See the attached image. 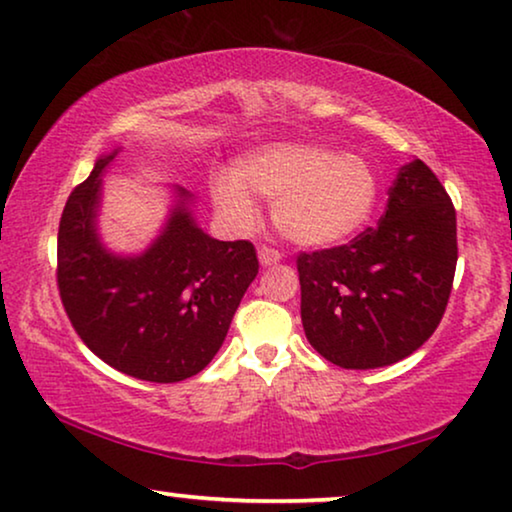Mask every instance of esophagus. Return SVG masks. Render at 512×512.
Masks as SVG:
<instances>
[{
	"label": "esophagus",
	"mask_w": 512,
	"mask_h": 512,
	"mask_svg": "<svg viewBox=\"0 0 512 512\" xmlns=\"http://www.w3.org/2000/svg\"><path fill=\"white\" fill-rule=\"evenodd\" d=\"M257 257H259V264L262 266H273V264H278L280 259H283V255L278 253L276 248H271V246H262L257 250Z\"/></svg>",
	"instance_id": "1"
}]
</instances>
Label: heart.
Masks as SVG:
<instances>
[{"instance_id":"b5f03b06","label":"heart","mask_w":512,"mask_h":512,"mask_svg":"<svg viewBox=\"0 0 512 512\" xmlns=\"http://www.w3.org/2000/svg\"><path fill=\"white\" fill-rule=\"evenodd\" d=\"M208 192L222 218L239 229L257 220L253 197L273 199L278 232L299 246L322 248L350 239L371 220L378 178L359 155L283 141L239 157L232 176H211Z\"/></svg>"}]
</instances>
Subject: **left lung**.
<instances>
[{
	"label": "left lung",
	"mask_w": 512,
	"mask_h": 512,
	"mask_svg": "<svg viewBox=\"0 0 512 512\" xmlns=\"http://www.w3.org/2000/svg\"><path fill=\"white\" fill-rule=\"evenodd\" d=\"M455 266V206L427 164L410 162L378 227L345 246L299 253L308 343L341 369H378L413 355L443 318Z\"/></svg>",
	"instance_id": "8db88e82"
}]
</instances>
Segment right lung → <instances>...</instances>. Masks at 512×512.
<instances>
[{
	"instance_id": "obj_1",
	"label": "right lung",
	"mask_w": 512,
	"mask_h": 512,
	"mask_svg": "<svg viewBox=\"0 0 512 512\" xmlns=\"http://www.w3.org/2000/svg\"><path fill=\"white\" fill-rule=\"evenodd\" d=\"M102 155L69 194L57 232V287L76 334L99 359L150 383L197 376L215 357L259 269L250 241H218L192 218V194L141 255H113L97 234Z\"/></svg>"
}]
</instances>
